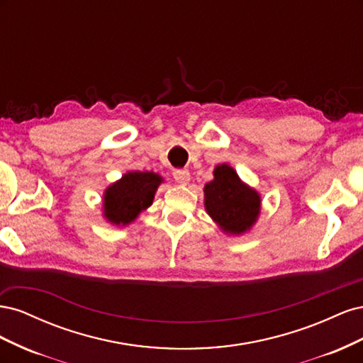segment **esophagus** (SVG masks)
<instances>
[{
  "mask_svg": "<svg viewBox=\"0 0 363 363\" xmlns=\"http://www.w3.org/2000/svg\"><path fill=\"white\" fill-rule=\"evenodd\" d=\"M172 175H174L175 182H177L179 184H188L189 180H191V174H189V171H186V169H175L172 172Z\"/></svg>",
  "mask_w": 363,
  "mask_h": 363,
  "instance_id": "1",
  "label": "esophagus"
}]
</instances>
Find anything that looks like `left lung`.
Listing matches in <instances>:
<instances>
[{
    "label": "left lung",
    "instance_id": "obj_1",
    "mask_svg": "<svg viewBox=\"0 0 363 363\" xmlns=\"http://www.w3.org/2000/svg\"><path fill=\"white\" fill-rule=\"evenodd\" d=\"M206 212L223 232L242 235L257 221L260 195L240 182L236 171L223 163L213 171V180L204 186Z\"/></svg>",
    "mask_w": 363,
    "mask_h": 363
}]
</instances>
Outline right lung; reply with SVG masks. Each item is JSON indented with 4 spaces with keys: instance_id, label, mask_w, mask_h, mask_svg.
<instances>
[{
    "instance_id": "right-lung-1",
    "label": "right lung",
    "mask_w": 363,
    "mask_h": 363,
    "mask_svg": "<svg viewBox=\"0 0 363 363\" xmlns=\"http://www.w3.org/2000/svg\"><path fill=\"white\" fill-rule=\"evenodd\" d=\"M163 182L159 174L151 171H131L121 180L108 186L104 192V218L115 225H128L140 212L155 200L159 184Z\"/></svg>"
}]
</instances>
